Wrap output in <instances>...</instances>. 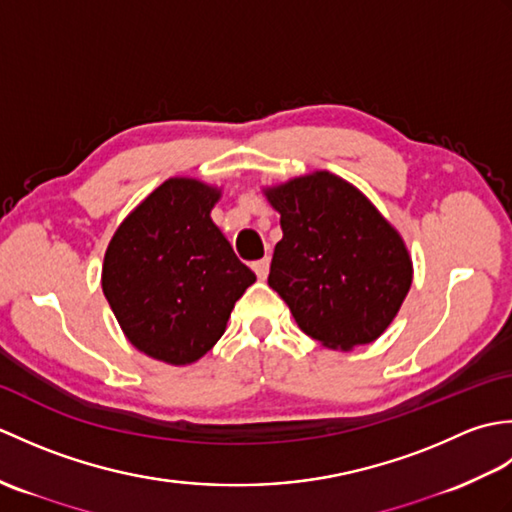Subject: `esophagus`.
<instances>
[{"instance_id":"esophagus-1","label":"esophagus","mask_w":512,"mask_h":512,"mask_svg":"<svg viewBox=\"0 0 512 512\" xmlns=\"http://www.w3.org/2000/svg\"><path fill=\"white\" fill-rule=\"evenodd\" d=\"M253 270L259 279H266L268 270H270V257H262V259H257V262H253Z\"/></svg>"}]
</instances>
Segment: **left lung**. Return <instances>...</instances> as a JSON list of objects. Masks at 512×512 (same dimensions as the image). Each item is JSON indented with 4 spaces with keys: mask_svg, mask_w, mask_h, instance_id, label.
<instances>
[{
    "mask_svg": "<svg viewBox=\"0 0 512 512\" xmlns=\"http://www.w3.org/2000/svg\"><path fill=\"white\" fill-rule=\"evenodd\" d=\"M281 215L268 286L299 328L332 350L376 341L411 288L400 233L354 184L314 171L264 189Z\"/></svg>",
    "mask_w": 512,
    "mask_h": 512,
    "instance_id": "8db88e82",
    "label": "left lung"
}]
</instances>
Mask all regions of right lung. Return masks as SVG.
Listing matches in <instances>:
<instances>
[{
    "instance_id": "right-lung-1",
    "label": "right lung",
    "mask_w": 512,
    "mask_h": 512,
    "mask_svg": "<svg viewBox=\"0 0 512 512\" xmlns=\"http://www.w3.org/2000/svg\"><path fill=\"white\" fill-rule=\"evenodd\" d=\"M222 191L169 178L116 228L103 262V292L136 350L189 365L220 341L255 273L211 220Z\"/></svg>"
}]
</instances>
